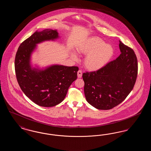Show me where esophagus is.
I'll return each mask as SVG.
<instances>
[{
	"instance_id": "esophagus-1",
	"label": "esophagus",
	"mask_w": 151,
	"mask_h": 151,
	"mask_svg": "<svg viewBox=\"0 0 151 151\" xmlns=\"http://www.w3.org/2000/svg\"><path fill=\"white\" fill-rule=\"evenodd\" d=\"M78 76L79 78H81V76H82V71L81 70H80L78 71Z\"/></svg>"
}]
</instances>
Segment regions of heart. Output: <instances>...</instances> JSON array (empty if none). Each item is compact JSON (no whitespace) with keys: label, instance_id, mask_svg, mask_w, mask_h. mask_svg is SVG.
Returning <instances> with one entry per match:
<instances>
[{"label":"heart","instance_id":"heart-1","mask_svg":"<svg viewBox=\"0 0 151 151\" xmlns=\"http://www.w3.org/2000/svg\"><path fill=\"white\" fill-rule=\"evenodd\" d=\"M79 53L87 54L84 60L86 68L90 70H97L102 67L113 54V49L100 38L92 37L77 47ZM74 60H77L75 54H72Z\"/></svg>","mask_w":151,"mask_h":151}]
</instances>
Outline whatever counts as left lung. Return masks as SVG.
Returning <instances> with one entry per match:
<instances>
[{
  "instance_id": "8db88e82",
  "label": "left lung",
  "mask_w": 151,
  "mask_h": 151,
  "mask_svg": "<svg viewBox=\"0 0 151 151\" xmlns=\"http://www.w3.org/2000/svg\"><path fill=\"white\" fill-rule=\"evenodd\" d=\"M121 54L99 70L83 73L88 102L100 110L114 108L126 99L135 84L138 65L136 54L121 41Z\"/></svg>"
}]
</instances>
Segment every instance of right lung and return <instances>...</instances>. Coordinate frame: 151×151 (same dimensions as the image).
Masks as SVG:
<instances>
[{"label": "right lung", "instance_id": "obj_1", "mask_svg": "<svg viewBox=\"0 0 151 151\" xmlns=\"http://www.w3.org/2000/svg\"><path fill=\"white\" fill-rule=\"evenodd\" d=\"M58 37L57 30L52 29L36 32L20 44L16 54L14 70L19 86L30 100L43 107L54 106L63 101L79 70L77 66L59 65L43 71L31 68L30 56L36 43Z\"/></svg>", "mask_w": 151, "mask_h": 151}]
</instances>
